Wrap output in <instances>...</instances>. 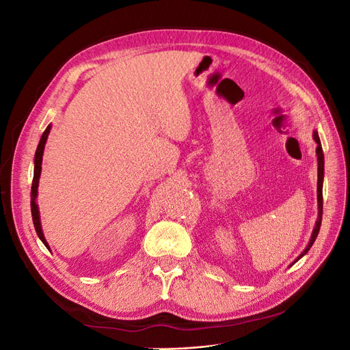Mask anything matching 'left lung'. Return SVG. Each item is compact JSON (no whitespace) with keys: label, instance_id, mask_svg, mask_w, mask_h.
I'll use <instances>...</instances> for the list:
<instances>
[{"label":"left lung","instance_id":"8db88e82","mask_svg":"<svg viewBox=\"0 0 350 350\" xmlns=\"http://www.w3.org/2000/svg\"><path fill=\"white\" fill-rule=\"evenodd\" d=\"M312 139L315 140L317 143V162H319V181H317V203H319V217H317V221H315V226L312 229V234H311V238H310V242L308 245L305 247V250L299 254L298 258H295V261L291 264V266H293V264L301 260L306 252L310 251V248L312 247V243L315 242L317 239V235H319L320 232V226H321V219H323V181H324V153H323V147H321V142H320V137H319V133H317L315 130L312 131Z\"/></svg>","mask_w":350,"mask_h":350}]
</instances>
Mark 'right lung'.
Listing matches in <instances>:
<instances>
[{
  "instance_id": "add662e5",
  "label": "right lung",
  "mask_w": 350,
  "mask_h": 350,
  "mask_svg": "<svg viewBox=\"0 0 350 350\" xmlns=\"http://www.w3.org/2000/svg\"><path fill=\"white\" fill-rule=\"evenodd\" d=\"M51 124L46 126V130L42 134L38 149L35 153V171H33V183H31V191H30V208H31V219H33V225L36 229V234L39 239L44 242V245L49 250L48 242L45 239L44 230H42V224H40V215H39V206L36 204V197H38V187H39V178H40V171H42V156H44L45 150V144L48 140V135L51 133ZM51 251V250H49Z\"/></svg>"
}]
</instances>
